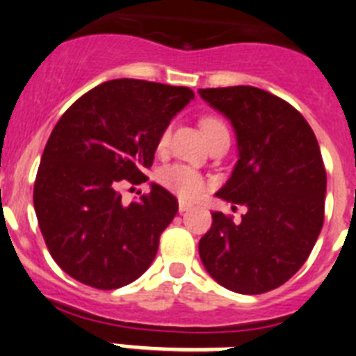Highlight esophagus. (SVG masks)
<instances>
[{
	"instance_id": "obj_1",
	"label": "esophagus",
	"mask_w": 356,
	"mask_h": 356,
	"mask_svg": "<svg viewBox=\"0 0 356 356\" xmlns=\"http://www.w3.org/2000/svg\"><path fill=\"white\" fill-rule=\"evenodd\" d=\"M191 208H193V204L186 202V200H179V211H181V213H186V211H190Z\"/></svg>"
}]
</instances>
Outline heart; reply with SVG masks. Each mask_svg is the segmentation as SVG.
<instances>
[{"label":"heart","mask_w":356,"mask_h":356,"mask_svg":"<svg viewBox=\"0 0 356 356\" xmlns=\"http://www.w3.org/2000/svg\"><path fill=\"white\" fill-rule=\"evenodd\" d=\"M200 127H202L204 134L206 138L213 134L218 129H224V123L220 122L218 118H213V116H208V118H204L200 122ZM170 127H165L163 132L159 134V140H157V148L159 150H165L170 143ZM157 181L170 190L175 195L182 197V199H199L200 195L206 190V182H204V177L200 175V172H197L193 166L188 165H170L165 166V168L161 170L159 174H157Z\"/></svg>","instance_id":"1"}]
</instances>
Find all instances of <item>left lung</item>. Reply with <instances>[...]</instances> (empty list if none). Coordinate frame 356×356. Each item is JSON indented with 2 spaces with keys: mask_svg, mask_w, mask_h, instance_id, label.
Wrapping results in <instances>:
<instances>
[{
  "mask_svg": "<svg viewBox=\"0 0 356 356\" xmlns=\"http://www.w3.org/2000/svg\"><path fill=\"white\" fill-rule=\"evenodd\" d=\"M199 92L236 132L240 159L216 195L247 206L238 224L211 213L200 259L227 290L265 293L302 267L323 229L326 170L319 143L302 114L272 92L252 86Z\"/></svg>",
  "mask_w": 356,
  "mask_h": 356,
  "instance_id": "obj_1",
  "label": "left lung"
}]
</instances>
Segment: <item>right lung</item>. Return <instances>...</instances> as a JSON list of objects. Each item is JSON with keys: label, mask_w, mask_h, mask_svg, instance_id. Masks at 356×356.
<instances>
[{"label": "right lung", "mask_w": 356, "mask_h": 356, "mask_svg": "<svg viewBox=\"0 0 356 356\" xmlns=\"http://www.w3.org/2000/svg\"><path fill=\"white\" fill-rule=\"evenodd\" d=\"M193 97L182 86L116 79L60 116L37 170L33 208L49 254L67 276L113 290L150 267L177 199L152 184L123 204L120 188L147 181L159 134Z\"/></svg>", "instance_id": "add662e5"}]
</instances>
